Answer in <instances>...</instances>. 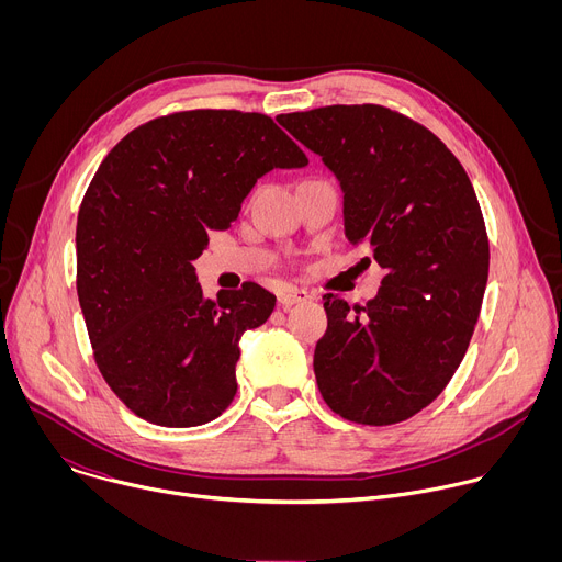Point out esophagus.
Here are the masks:
<instances>
[{
    "label": "esophagus",
    "instance_id": "34e87169",
    "mask_svg": "<svg viewBox=\"0 0 562 562\" xmlns=\"http://www.w3.org/2000/svg\"><path fill=\"white\" fill-rule=\"evenodd\" d=\"M308 300H311V293L304 291V289H295V286H286L278 295V302H280L282 308H289L293 304H302V302H308Z\"/></svg>",
    "mask_w": 562,
    "mask_h": 562
}]
</instances>
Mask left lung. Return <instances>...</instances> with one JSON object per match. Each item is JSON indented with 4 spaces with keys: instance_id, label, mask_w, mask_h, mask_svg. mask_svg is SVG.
Segmentation results:
<instances>
[{
    "instance_id": "1",
    "label": "left lung",
    "mask_w": 562,
    "mask_h": 562,
    "mask_svg": "<svg viewBox=\"0 0 562 562\" xmlns=\"http://www.w3.org/2000/svg\"><path fill=\"white\" fill-rule=\"evenodd\" d=\"M278 122L338 178L349 245L384 269L367 306L325 295L317 389L351 423H403L449 384L483 306L490 239L475 191L429 128L391 109L336 104Z\"/></svg>"
}]
</instances>
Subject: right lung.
Listing matches in <instances>:
<instances>
[{
    "label": "right lung",
    "instance_id": "1",
    "mask_svg": "<svg viewBox=\"0 0 562 562\" xmlns=\"http://www.w3.org/2000/svg\"><path fill=\"white\" fill-rule=\"evenodd\" d=\"M308 165L262 113L150 120L104 157L77 215V297L106 384L159 427L215 420L237 391L239 338L276 295L256 282L206 300L193 260L273 169Z\"/></svg>",
    "mask_w": 562,
    "mask_h": 562
}]
</instances>
